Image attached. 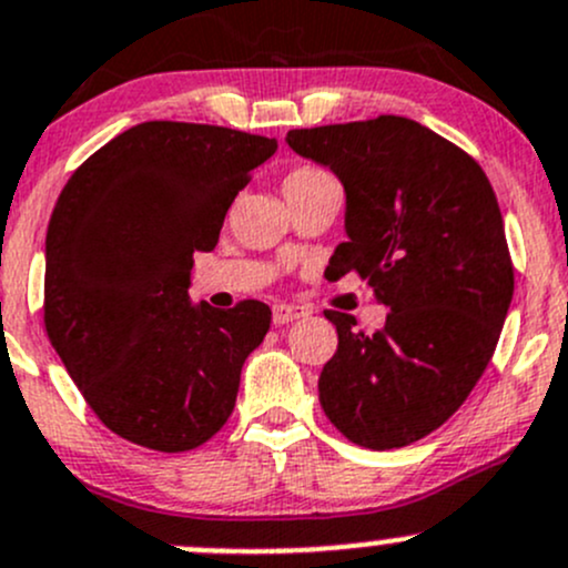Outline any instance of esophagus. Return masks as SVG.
I'll return each mask as SVG.
<instances>
[{
	"label": "esophagus",
	"mask_w": 568,
	"mask_h": 568,
	"mask_svg": "<svg viewBox=\"0 0 568 568\" xmlns=\"http://www.w3.org/2000/svg\"><path fill=\"white\" fill-rule=\"evenodd\" d=\"M302 316H307V311H305V307H300V305H283V302H280V305L272 307V321L277 326L291 324V321H296Z\"/></svg>",
	"instance_id": "34e87169"
}]
</instances>
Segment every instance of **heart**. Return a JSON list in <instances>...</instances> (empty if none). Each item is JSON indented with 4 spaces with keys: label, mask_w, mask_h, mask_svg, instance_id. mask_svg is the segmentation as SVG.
I'll return each mask as SVG.
<instances>
[{
    "label": "heart",
    "mask_w": 568,
    "mask_h": 568,
    "mask_svg": "<svg viewBox=\"0 0 568 568\" xmlns=\"http://www.w3.org/2000/svg\"><path fill=\"white\" fill-rule=\"evenodd\" d=\"M316 173H321V170H316V168H300V170H294V173H291L288 178H302V175H316ZM288 178H285V181H288Z\"/></svg>",
    "instance_id": "heart-1"
}]
</instances>
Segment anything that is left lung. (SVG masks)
Here are the masks:
<instances>
[{
    "instance_id": "obj_1",
    "label": "left lung",
    "mask_w": 568,
    "mask_h": 568,
    "mask_svg": "<svg viewBox=\"0 0 568 568\" xmlns=\"http://www.w3.org/2000/svg\"><path fill=\"white\" fill-rule=\"evenodd\" d=\"M285 142L346 192L348 239L326 277L357 272L390 307L374 335L326 311L337 352L318 376L321 409L363 448H404L459 409L495 354L514 296L500 205L475 159L409 118L294 129Z\"/></svg>"
}]
</instances>
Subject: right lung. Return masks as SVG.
I'll return each mask as SVG.
<instances>
[{
  "instance_id": "right-lung-1",
  "label": "right lung",
  "mask_w": 568,
  "mask_h": 568,
  "mask_svg": "<svg viewBox=\"0 0 568 568\" xmlns=\"http://www.w3.org/2000/svg\"><path fill=\"white\" fill-rule=\"evenodd\" d=\"M274 151L268 136L151 120L62 189L45 233V332L118 437L181 454L231 417L272 311L194 305L192 255L216 247L233 197Z\"/></svg>"
}]
</instances>
